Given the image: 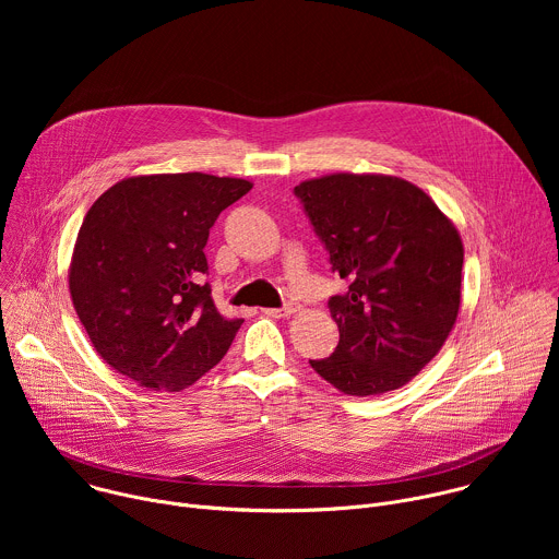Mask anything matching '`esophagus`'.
Segmentation results:
<instances>
[{
	"label": "esophagus",
	"mask_w": 559,
	"mask_h": 559,
	"mask_svg": "<svg viewBox=\"0 0 559 559\" xmlns=\"http://www.w3.org/2000/svg\"><path fill=\"white\" fill-rule=\"evenodd\" d=\"M294 311H296L294 305H285V307H281V309H263V313H267V316H272V318H289Z\"/></svg>",
	"instance_id": "esophagus-1"
}]
</instances>
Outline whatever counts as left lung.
Masks as SVG:
<instances>
[{
	"label": "left lung",
	"instance_id": "8db88e82",
	"mask_svg": "<svg viewBox=\"0 0 559 559\" xmlns=\"http://www.w3.org/2000/svg\"><path fill=\"white\" fill-rule=\"evenodd\" d=\"M296 197L347 292L330 298L338 347L309 360L347 395L401 389L442 349L462 298V238L418 186L389 175L336 173Z\"/></svg>",
	"mask_w": 559,
	"mask_h": 559
}]
</instances>
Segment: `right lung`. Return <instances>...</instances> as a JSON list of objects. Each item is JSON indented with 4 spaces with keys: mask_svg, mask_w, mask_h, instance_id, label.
Listing matches in <instances>:
<instances>
[{
    "mask_svg": "<svg viewBox=\"0 0 559 559\" xmlns=\"http://www.w3.org/2000/svg\"><path fill=\"white\" fill-rule=\"evenodd\" d=\"M252 190L203 173L128 177L76 234L68 270L74 311L97 354L154 391H181L229 349L243 318L218 313L205 243L218 214Z\"/></svg>",
    "mask_w": 559,
    "mask_h": 559,
    "instance_id": "obj_1",
    "label": "right lung"
}]
</instances>
